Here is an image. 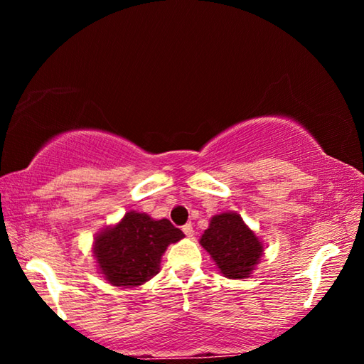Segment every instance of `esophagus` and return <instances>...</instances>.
<instances>
[{"label":"esophagus","instance_id":"34e87169","mask_svg":"<svg viewBox=\"0 0 364 364\" xmlns=\"http://www.w3.org/2000/svg\"><path fill=\"white\" fill-rule=\"evenodd\" d=\"M183 232L186 234L188 237H193V236H194V228H193V225H191V223L184 225V226H183Z\"/></svg>","mask_w":364,"mask_h":364}]
</instances>
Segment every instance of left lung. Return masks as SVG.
I'll list each match as a JSON object with an SVG mask.
<instances>
[{
  "instance_id": "8db88e82",
  "label": "left lung",
  "mask_w": 364,
  "mask_h": 364,
  "mask_svg": "<svg viewBox=\"0 0 364 364\" xmlns=\"http://www.w3.org/2000/svg\"><path fill=\"white\" fill-rule=\"evenodd\" d=\"M200 244L221 273L232 279L247 278L263 252L262 242L237 213L215 215Z\"/></svg>"
}]
</instances>
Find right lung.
Returning <instances> with one entry per match:
<instances>
[{
    "label": "right lung",
    "mask_w": 364,
    "mask_h": 364,
    "mask_svg": "<svg viewBox=\"0 0 364 364\" xmlns=\"http://www.w3.org/2000/svg\"><path fill=\"white\" fill-rule=\"evenodd\" d=\"M183 236L167 218L152 220L146 213L130 212L96 237L95 257L110 284L141 286L159 273L160 257L168 244Z\"/></svg>",
    "instance_id": "obj_1"
}]
</instances>
